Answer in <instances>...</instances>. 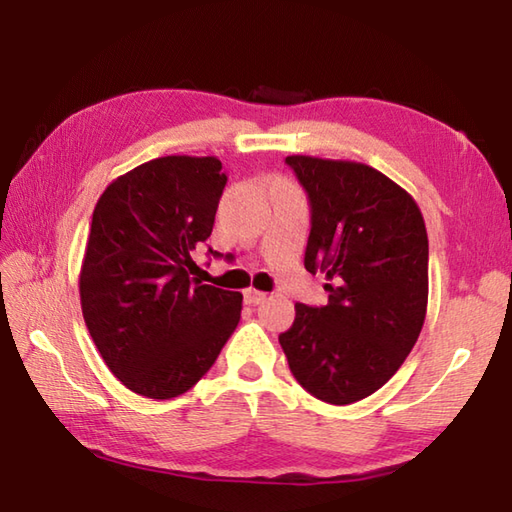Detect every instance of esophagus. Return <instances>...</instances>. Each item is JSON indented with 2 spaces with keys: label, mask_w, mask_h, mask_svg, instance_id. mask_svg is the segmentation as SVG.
Masks as SVG:
<instances>
[{
  "label": "esophagus",
  "mask_w": 512,
  "mask_h": 512,
  "mask_svg": "<svg viewBox=\"0 0 512 512\" xmlns=\"http://www.w3.org/2000/svg\"><path fill=\"white\" fill-rule=\"evenodd\" d=\"M244 302L248 306H259L266 302V293H262V290H255V288H246L244 290Z\"/></svg>",
  "instance_id": "1"
}]
</instances>
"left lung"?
Instances as JSON below:
<instances>
[{
	"instance_id": "8db88e82",
	"label": "left lung",
	"mask_w": 512,
	"mask_h": 512,
	"mask_svg": "<svg viewBox=\"0 0 512 512\" xmlns=\"http://www.w3.org/2000/svg\"><path fill=\"white\" fill-rule=\"evenodd\" d=\"M310 202L304 266L324 273L328 304H295L279 335L290 373L310 395L344 406L393 377L422 333L428 235L402 186L359 162L290 155Z\"/></svg>"
}]
</instances>
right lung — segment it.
<instances>
[{
	"label": "right lung",
	"mask_w": 512,
	"mask_h": 512,
	"mask_svg": "<svg viewBox=\"0 0 512 512\" xmlns=\"http://www.w3.org/2000/svg\"><path fill=\"white\" fill-rule=\"evenodd\" d=\"M224 186L217 157H157L110 182L93 210L79 273L84 322L110 373L137 395L186 393L239 324L242 293L193 277Z\"/></svg>",
	"instance_id": "1"
}]
</instances>
